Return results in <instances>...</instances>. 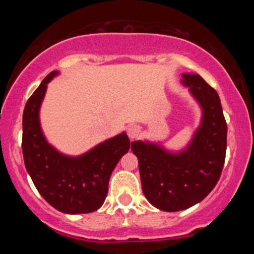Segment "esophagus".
<instances>
[{
	"label": "esophagus",
	"mask_w": 254,
	"mask_h": 254,
	"mask_svg": "<svg viewBox=\"0 0 254 254\" xmlns=\"http://www.w3.org/2000/svg\"><path fill=\"white\" fill-rule=\"evenodd\" d=\"M139 133H141V127L139 125L132 124L127 127V136H129L130 139L137 138L139 136Z\"/></svg>",
	"instance_id": "obj_1"
}]
</instances>
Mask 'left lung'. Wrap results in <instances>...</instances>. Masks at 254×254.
I'll list each match as a JSON object with an SVG mask.
<instances>
[{
    "instance_id": "1",
    "label": "left lung",
    "mask_w": 254,
    "mask_h": 254,
    "mask_svg": "<svg viewBox=\"0 0 254 254\" xmlns=\"http://www.w3.org/2000/svg\"><path fill=\"white\" fill-rule=\"evenodd\" d=\"M183 83L203 109L202 125L190 147L170 154L155 144L131 143L145 198L171 212L190 208L210 193L222 173L227 149V123L216 90L196 74H184Z\"/></svg>"
}]
</instances>
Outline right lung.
Returning a JSON list of instances; mask_svg holds the SVG:
<instances>
[{"mask_svg": "<svg viewBox=\"0 0 254 254\" xmlns=\"http://www.w3.org/2000/svg\"><path fill=\"white\" fill-rule=\"evenodd\" d=\"M52 71L26 103L22 116V154L26 170L38 192L57 210L87 214L103 205L109 180L121 157L127 153L130 139L125 132L103 142L84 155L69 157L46 142L39 125V107Z\"/></svg>", "mask_w": 254, "mask_h": 254, "instance_id": "add662e5", "label": "right lung"}]
</instances>
